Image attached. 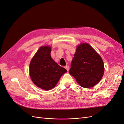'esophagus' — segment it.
<instances>
[{"instance_id":"esophagus-1","label":"esophagus","mask_w":124,"mask_h":124,"mask_svg":"<svg viewBox=\"0 0 124 124\" xmlns=\"http://www.w3.org/2000/svg\"><path fill=\"white\" fill-rule=\"evenodd\" d=\"M65 68L67 70V71H69V66H66L65 67Z\"/></svg>"}]
</instances>
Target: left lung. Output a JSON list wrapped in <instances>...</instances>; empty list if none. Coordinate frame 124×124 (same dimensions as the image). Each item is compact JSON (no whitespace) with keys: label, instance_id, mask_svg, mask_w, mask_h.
I'll use <instances>...</instances> for the list:
<instances>
[{"label":"left lung","instance_id":"1","mask_svg":"<svg viewBox=\"0 0 124 124\" xmlns=\"http://www.w3.org/2000/svg\"><path fill=\"white\" fill-rule=\"evenodd\" d=\"M102 58L88 43L78 46L69 72L81 86L92 87L99 83L104 73Z\"/></svg>","mask_w":124,"mask_h":124}]
</instances>
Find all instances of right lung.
<instances>
[{"label": "right lung", "mask_w": 124, "mask_h": 124, "mask_svg": "<svg viewBox=\"0 0 124 124\" xmlns=\"http://www.w3.org/2000/svg\"><path fill=\"white\" fill-rule=\"evenodd\" d=\"M50 46H41L29 65L30 76L33 83L46 91L54 87L62 75L67 72L52 58Z\"/></svg>", "instance_id": "add662e5"}]
</instances>
